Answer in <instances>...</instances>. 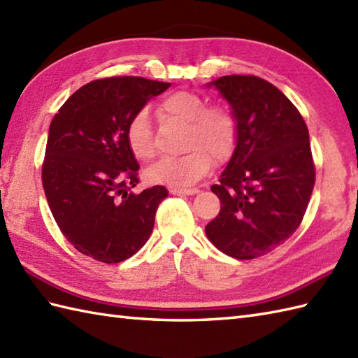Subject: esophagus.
Here are the masks:
<instances>
[{
	"instance_id": "1",
	"label": "esophagus",
	"mask_w": 358,
	"mask_h": 358,
	"mask_svg": "<svg viewBox=\"0 0 358 358\" xmlns=\"http://www.w3.org/2000/svg\"><path fill=\"white\" fill-rule=\"evenodd\" d=\"M200 191L196 187H189V189H171V194L173 195H195Z\"/></svg>"
}]
</instances>
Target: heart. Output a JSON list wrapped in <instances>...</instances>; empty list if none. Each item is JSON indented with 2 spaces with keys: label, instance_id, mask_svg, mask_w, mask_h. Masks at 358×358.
Here are the masks:
<instances>
[{
  "label": "heart",
  "instance_id": "heart-1",
  "mask_svg": "<svg viewBox=\"0 0 358 358\" xmlns=\"http://www.w3.org/2000/svg\"><path fill=\"white\" fill-rule=\"evenodd\" d=\"M167 117L187 124L185 150L181 157H166L146 171L149 183L171 187H187L206 177L212 169L211 158L223 163L232 155L237 143V121L223 104L206 106L203 96L192 92H173L162 101ZM127 146L140 162L155 157V138L150 117L141 109L131 118L126 129Z\"/></svg>",
  "mask_w": 358,
  "mask_h": 358
}]
</instances>
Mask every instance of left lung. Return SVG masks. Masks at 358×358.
<instances>
[{
    "instance_id": "1",
    "label": "left lung",
    "mask_w": 358,
    "mask_h": 358,
    "mask_svg": "<svg viewBox=\"0 0 358 358\" xmlns=\"http://www.w3.org/2000/svg\"><path fill=\"white\" fill-rule=\"evenodd\" d=\"M229 103L237 143L220 183V214L206 226L212 245L238 260L271 252L300 226L315 183L305 120L289 98L254 75L210 81Z\"/></svg>"
}]
</instances>
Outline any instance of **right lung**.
<instances>
[{
    "label": "right lung",
    "instance_id": "obj_1",
    "mask_svg": "<svg viewBox=\"0 0 358 358\" xmlns=\"http://www.w3.org/2000/svg\"><path fill=\"white\" fill-rule=\"evenodd\" d=\"M171 86L143 77L90 81L69 96L49 127L43 187L71 245L103 263H120L146 245L167 191L135 194L140 166L127 146L129 121Z\"/></svg>",
    "mask_w": 358,
    "mask_h": 358
}]
</instances>
